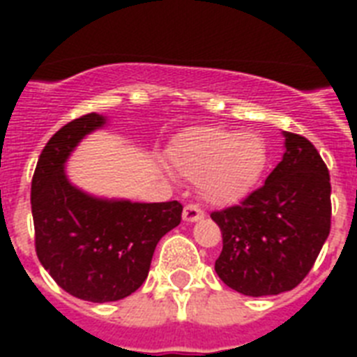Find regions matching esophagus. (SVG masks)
Returning <instances> with one entry per match:
<instances>
[{
    "mask_svg": "<svg viewBox=\"0 0 357 357\" xmlns=\"http://www.w3.org/2000/svg\"><path fill=\"white\" fill-rule=\"evenodd\" d=\"M200 218H204V211H202L200 207L195 206V204L185 206V209H183L185 222H196V220H200Z\"/></svg>",
    "mask_w": 357,
    "mask_h": 357,
    "instance_id": "1",
    "label": "esophagus"
}]
</instances>
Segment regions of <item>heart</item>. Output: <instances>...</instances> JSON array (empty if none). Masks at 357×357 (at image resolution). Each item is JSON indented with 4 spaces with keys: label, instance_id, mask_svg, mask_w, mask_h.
Masks as SVG:
<instances>
[{
    "label": "heart",
    "instance_id": "heart-1",
    "mask_svg": "<svg viewBox=\"0 0 357 357\" xmlns=\"http://www.w3.org/2000/svg\"><path fill=\"white\" fill-rule=\"evenodd\" d=\"M176 172L200 185L215 206H231L252 192L265 172L268 151L255 133L204 126L179 133L168 148Z\"/></svg>",
    "mask_w": 357,
    "mask_h": 357
}]
</instances>
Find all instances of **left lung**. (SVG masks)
Here are the masks:
<instances>
[{"instance_id":"obj_1","label":"left lung","mask_w":357,"mask_h":357,"mask_svg":"<svg viewBox=\"0 0 357 357\" xmlns=\"http://www.w3.org/2000/svg\"><path fill=\"white\" fill-rule=\"evenodd\" d=\"M285 153L265 185L238 206L213 211L222 231L218 278L246 296L291 291L310 274L332 224V185L321 153L283 131Z\"/></svg>"}]
</instances>
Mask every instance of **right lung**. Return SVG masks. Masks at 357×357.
Masks as SVG:
<instances>
[{
	"instance_id": "obj_1",
	"label": "right lung",
	"mask_w": 357,
	"mask_h": 357,
	"mask_svg": "<svg viewBox=\"0 0 357 357\" xmlns=\"http://www.w3.org/2000/svg\"><path fill=\"white\" fill-rule=\"evenodd\" d=\"M105 116L85 114L44 146L31 181L38 261L59 287L89 302H116L144 283L157 243L181 222L179 202L103 200L66 178L64 162Z\"/></svg>"
}]
</instances>
